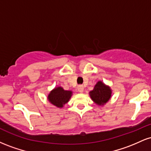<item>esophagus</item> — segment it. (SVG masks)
Wrapping results in <instances>:
<instances>
[{"mask_svg":"<svg viewBox=\"0 0 151 151\" xmlns=\"http://www.w3.org/2000/svg\"><path fill=\"white\" fill-rule=\"evenodd\" d=\"M77 90L80 93H82L83 91H84V86H83L82 85H79L77 86Z\"/></svg>","mask_w":151,"mask_h":151,"instance_id":"1","label":"esophagus"}]
</instances>
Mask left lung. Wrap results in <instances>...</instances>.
I'll use <instances>...</instances> for the list:
<instances>
[{
    "instance_id": "left-lung-1",
    "label": "left lung",
    "mask_w": 151,
    "mask_h": 151,
    "mask_svg": "<svg viewBox=\"0 0 151 151\" xmlns=\"http://www.w3.org/2000/svg\"><path fill=\"white\" fill-rule=\"evenodd\" d=\"M111 89L101 81H99L92 91L89 92L90 97L97 105H104L111 96Z\"/></svg>"
}]
</instances>
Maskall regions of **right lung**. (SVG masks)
<instances>
[{"mask_svg": "<svg viewBox=\"0 0 151 151\" xmlns=\"http://www.w3.org/2000/svg\"><path fill=\"white\" fill-rule=\"evenodd\" d=\"M72 95V91H67L61 86H58L50 91L47 96V99L55 106L62 108L63 106L69 101Z\"/></svg>", "mask_w": 151, "mask_h": 151, "instance_id": "right-lung-1", "label": "right lung"}]
</instances>
